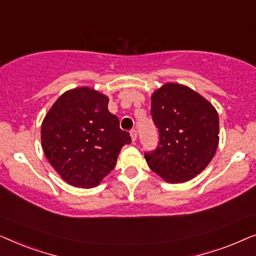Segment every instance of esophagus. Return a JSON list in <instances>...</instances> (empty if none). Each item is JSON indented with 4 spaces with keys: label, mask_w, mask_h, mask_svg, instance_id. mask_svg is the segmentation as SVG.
Returning a JSON list of instances; mask_svg holds the SVG:
<instances>
[{
    "label": "esophagus",
    "mask_w": 256,
    "mask_h": 256,
    "mask_svg": "<svg viewBox=\"0 0 256 256\" xmlns=\"http://www.w3.org/2000/svg\"><path fill=\"white\" fill-rule=\"evenodd\" d=\"M130 136H132V142H135L136 141V138H138V132H136L135 129H132V130H130Z\"/></svg>",
    "instance_id": "1"
}]
</instances>
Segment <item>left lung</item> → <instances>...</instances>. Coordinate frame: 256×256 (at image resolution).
<instances>
[{
	"mask_svg": "<svg viewBox=\"0 0 256 256\" xmlns=\"http://www.w3.org/2000/svg\"><path fill=\"white\" fill-rule=\"evenodd\" d=\"M152 116L160 142L144 154L150 169L171 184L200 174L219 144L216 108L190 87L168 82L152 93Z\"/></svg>",
	"mask_w": 256,
	"mask_h": 256,
	"instance_id": "obj_1",
	"label": "left lung"
}]
</instances>
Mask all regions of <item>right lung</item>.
I'll list each match as a JSON object with an SVG mask.
<instances>
[{
  "label": "right lung",
  "mask_w": 256,
  "mask_h": 256,
  "mask_svg": "<svg viewBox=\"0 0 256 256\" xmlns=\"http://www.w3.org/2000/svg\"><path fill=\"white\" fill-rule=\"evenodd\" d=\"M42 146L66 183L96 188L114 169L122 146L132 142L116 115L108 110V96L90 87L70 90L45 115Z\"/></svg>",
  "instance_id": "1"
}]
</instances>
